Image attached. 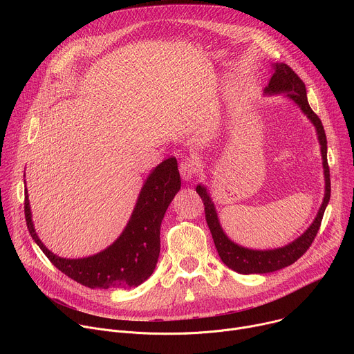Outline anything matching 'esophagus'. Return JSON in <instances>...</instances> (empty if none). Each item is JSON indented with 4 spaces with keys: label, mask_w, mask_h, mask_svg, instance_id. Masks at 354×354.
Masks as SVG:
<instances>
[{
    "label": "esophagus",
    "mask_w": 354,
    "mask_h": 354,
    "mask_svg": "<svg viewBox=\"0 0 354 354\" xmlns=\"http://www.w3.org/2000/svg\"><path fill=\"white\" fill-rule=\"evenodd\" d=\"M180 176L185 180H190L198 171V161L196 158H186L179 165Z\"/></svg>",
    "instance_id": "34e87169"
}]
</instances>
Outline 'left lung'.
<instances>
[{"mask_svg": "<svg viewBox=\"0 0 354 354\" xmlns=\"http://www.w3.org/2000/svg\"><path fill=\"white\" fill-rule=\"evenodd\" d=\"M273 70H274L273 75L268 86L263 89L265 95L286 93V96L294 100L295 105H298V108L302 111V113H304L315 126L318 140L321 144L322 165H324V175H325V196L314 223L310 225V228H307L304 234L299 235L297 239H294L286 246L259 250V249L243 248L232 242L225 235L218 221L214 203L207 189L203 185H197L196 192L198 193L201 200H203L206 221L210 228L218 255L224 262V265H227L230 269L241 274H254V273L262 274V273L276 272L292 265L297 259H299L306 254L307 249L311 246L313 241L315 239L317 232L321 227L325 209L330 198V175H329V165H328V157H326V153H328L326 136H325V130L321 119L314 113V111L308 104L306 84L302 82V80L284 63H274Z\"/></svg>", "mask_w": 354, "mask_h": 354, "instance_id": "1", "label": "left lung"}]
</instances>
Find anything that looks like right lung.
I'll return each instance as SVG.
<instances>
[{
  "label": "right lung",
  "mask_w": 354,
  "mask_h": 354,
  "mask_svg": "<svg viewBox=\"0 0 354 354\" xmlns=\"http://www.w3.org/2000/svg\"><path fill=\"white\" fill-rule=\"evenodd\" d=\"M180 189L176 158L162 161L148 175L120 236L96 255L66 259L37 236L25 189V218L30 236L47 259L70 279L89 288H133L153 274L160 257V230L168 206Z\"/></svg>",
  "instance_id": "right-lung-1"
}]
</instances>
